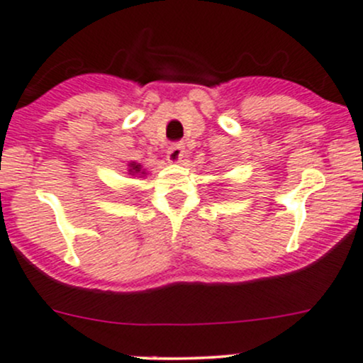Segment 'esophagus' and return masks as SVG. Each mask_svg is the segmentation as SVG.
<instances>
[{
	"label": "esophagus",
	"mask_w": 363,
	"mask_h": 363,
	"mask_svg": "<svg viewBox=\"0 0 363 363\" xmlns=\"http://www.w3.org/2000/svg\"><path fill=\"white\" fill-rule=\"evenodd\" d=\"M183 145L182 143H173V145L167 147V152H166V161L169 162V164H178V162L183 159Z\"/></svg>",
	"instance_id": "esophagus-1"
}]
</instances>
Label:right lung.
<instances>
[{
	"instance_id": "add662e5",
	"label": "right lung",
	"mask_w": 363,
	"mask_h": 363,
	"mask_svg": "<svg viewBox=\"0 0 363 363\" xmlns=\"http://www.w3.org/2000/svg\"><path fill=\"white\" fill-rule=\"evenodd\" d=\"M128 167H130V174L131 177H136V174H140V177H143V174H145V169H142V164H138V162H135V161H131L130 164H128Z\"/></svg>"
}]
</instances>
